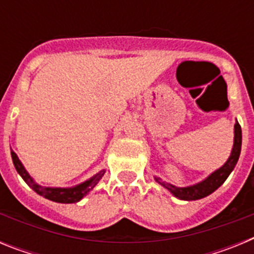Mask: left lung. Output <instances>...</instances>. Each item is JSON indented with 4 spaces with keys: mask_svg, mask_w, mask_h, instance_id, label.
<instances>
[{
    "mask_svg": "<svg viewBox=\"0 0 254 254\" xmlns=\"http://www.w3.org/2000/svg\"><path fill=\"white\" fill-rule=\"evenodd\" d=\"M234 146H233V151L230 158L228 159L223 167L217 169L216 172H214L208 177L207 179H205L203 182L198 183L196 186H192V187H186V188H178L174 187L172 185H165V183H161L165 188L172 192L176 197L181 199H199L203 198V197L208 196L210 193H212L214 190H216L220 186L223 185L224 182L226 181V178L229 177V174L232 173V170L234 169L235 164H237L238 159H239V155H241V149H242V128L239 123H235V131H234ZM159 182V179H156ZM160 183V182H159Z\"/></svg>",
    "mask_w": 254,
    "mask_h": 254,
    "instance_id": "obj_1",
    "label": "left lung"
}]
</instances>
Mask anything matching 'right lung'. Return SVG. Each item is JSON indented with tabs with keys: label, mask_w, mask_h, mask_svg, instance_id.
<instances>
[{
	"label": "right lung",
	"mask_w": 254,
	"mask_h": 254,
	"mask_svg": "<svg viewBox=\"0 0 254 254\" xmlns=\"http://www.w3.org/2000/svg\"><path fill=\"white\" fill-rule=\"evenodd\" d=\"M11 158H12L13 165L16 168L17 173H19L21 178L28 183L29 187H31L33 190L37 192L40 196L46 197V198L51 199V201H55V202H61V203H73L77 202L84 196H86L89 190H93L96 186V183L100 181V178L104 174V170L99 172L96 176H94L93 178H90L89 181H86L85 183H81V185L76 186V187L72 188H46L42 187V186L35 185L33 179L30 178L26 170L24 169L22 164L20 163L17 155L13 151H11Z\"/></svg>",
	"instance_id": "obj_1"
}]
</instances>
